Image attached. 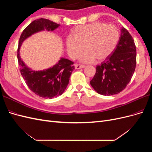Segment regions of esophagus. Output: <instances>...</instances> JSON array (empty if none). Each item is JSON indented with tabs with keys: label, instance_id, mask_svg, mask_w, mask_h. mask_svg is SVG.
Returning a JSON list of instances; mask_svg holds the SVG:
<instances>
[{
	"label": "esophagus",
	"instance_id": "esophagus-1",
	"mask_svg": "<svg viewBox=\"0 0 152 152\" xmlns=\"http://www.w3.org/2000/svg\"><path fill=\"white\" fill-rule=\"evenodd\" d=\"M75 69H80V68H85V66L82 65H79V64H75Z\"/></svg>",
	"mask_w": 152,
	"mask_h": 152
}]
</instances>
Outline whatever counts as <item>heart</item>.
Listing matches in <instances>:
<instances>
[{
  "mask_svg": "<svg viewBox=\"0 0 152 152\" xmlns=\"http://www.w3.org/2000/svg\"><path fill=\"white\" fill-rule=\"evenodd\" d=\"M119 39L120 34L115 26L96 22L76 26L72 34L67 36L65 43L68 54L73 59L79 57L86 48L79 60L87 63L109 57L117 48Z\"/></svg>",
  "mask_w": 152,
  "mask_h": 152,
  "instance_id": "heart-1",
  "label": "heart"
}]
</instances>
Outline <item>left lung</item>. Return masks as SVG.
I'll use <instances>...</instances> for the list:
<instances>
[{"label": "left lung", "mask_w": 152, "mask_h": 152, "mask_svg": "<svg viewBox=\"0 0 152 152\" xmlns=\"http://www.w3.org/2000/svg\"><path fill=\"white\" fill-rule=\"evenodd\" d=\"M136 65L134 41L129 32L122 26L116 49L111 56L96 66L95 75L90 84L99 94H117L129 83Z\"/></svg>", "instance_id": "8db88e82"}]
</instances>
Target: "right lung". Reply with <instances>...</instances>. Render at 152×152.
<instances>
[{
	"instance_id": "add662e5",
	"label": "right lung",
	"mask_w": 152,
	"mask_h": 152,
	"mask_svg": "<svg viewBox=\"0 0 152 152\" xmlns=\"http://www.w3.org/2000/svg\"><path fill=\"white\" fill-rule=\"evenodd\" d=\"M59 26L44 18L34 20L23 31L18 43L17 56L21 74L29 89L37 95L44 98H56L64 93L72 73L75 69L73 63L66 58H60L56 65L51 67L43 70H34L22 60L20 48L23 42L32 35L45 30L53 31Z\"/></svg>"
}]
</instances>
